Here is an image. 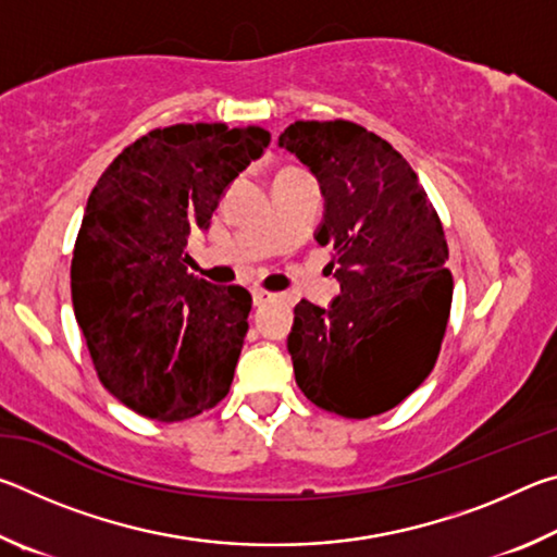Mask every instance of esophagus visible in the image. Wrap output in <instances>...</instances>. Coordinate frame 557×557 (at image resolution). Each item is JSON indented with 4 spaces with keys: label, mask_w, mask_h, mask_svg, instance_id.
Listing matches in <instances>:
<instances>
[{
    "label": "esophagus",
    "mask_w": 557,
    "mask_h": 557,
    "mask_svg": "<svg viewBox=\"0 0 557 557\" xmlns=\"http://www.w3.org/2000/svg\"><path fill=\"white\" fill-rule=\"evenodd\" d=\"M268 299H272L270 292H265V289H252V301H256L258 307H260V305H265Z\"/></svg>",
    "instance_id": "obj_1"
}]
</instances>
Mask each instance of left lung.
I'll return each instance as SVG.
<instances>
[{
	"instance_id": "1",
	"label": "left lung",
	"mask_w": 557,
	"mask_h": 557,
	"mask_svg": "<svg viewBox=\"0 0 557 557\" xmlns=\"http://www.w3.org/2000/svg\"><path fill=\"white\" fill-rule=\"evenodd\" d=\"M280 147L317 176L342 285L326 309L301 299L287 348L299 391L342 418L395 408L435 369L451 307L445 231L400 152L348 120H297Z\"/></svg>"
}]
</instances>
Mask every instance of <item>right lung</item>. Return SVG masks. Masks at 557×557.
Here are the masks:
<instances>
[{
    "mask_svg": "<svg viewBox=\"0 0 557 557\" xmlns=\"http://www.w3.org/2000/svg\"><path fill=\"white\" fill-rule=\"evenodd\" d=\"M268 145L252 125L159 127L90 191L71 262L75 319L100 383L145 418H196L231 391L252 297L194 277L186 238Z\"/></svg>",
    "mask_w": 557,
    "mask_h": 557,
    "instance_id": "right-lung-1",
    "label": "right lung"
}]
</instances>
